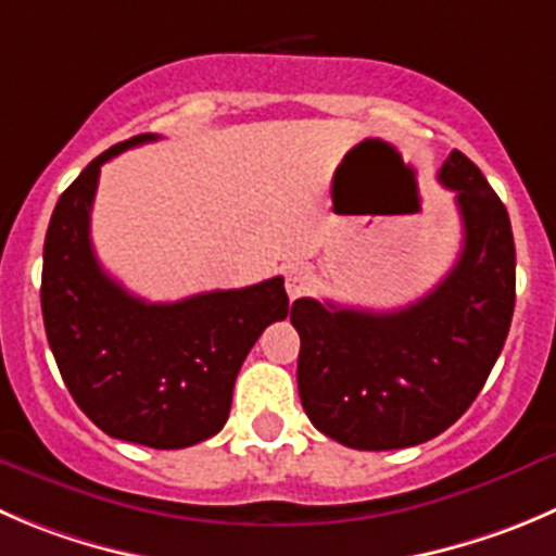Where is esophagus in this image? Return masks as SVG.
<instances>
[{
	"label": "esophagus",
	"instance_id": "obj_1",
	"mask_svg": "<svg viewBox=\"0 0 556 556\" xmlns=\"http://www.w3.org/2000/svg\"><path fill=\"white\" fill-rule=\"evenodd\" d=\"M308 287H311L308 267H303V264H292V267L287 269V294H289V300L303 298V294L308 292Z\"/></svg>",
	"mask_w": 556,
	"mask_h": 556
}]
</instances>
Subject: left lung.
Segmentation results:
<instances>
[{
  "label": "left lung",
  "instance_id": "8db88e82",
  "mask_svg": "<svg viewBox=\"0 0 556 556\" xmlns=\"http://www.w3.org/2000/svg\"><path fill=\"white\" fill-rule=\"evenodd\" d=\"M464 224L458 262L399 311L300 298L298 390L321 433L354 451H399L440 437L483 390L510 330L516 245L500 195L464 152L442 163Z\"/></svg>",
  "mask_w": 556,
  "mask_h": 556
}]
</instances>
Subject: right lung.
Listing matches in <instances>:
<instances>
[{
  "instance_id": "obj_1",
  "label": "right lung",
  "mask_w": 556,
  "mask_h": 556,
  "mask_svg": "<svg viewBox=\"0 0 556 556\" xmlns=\"http://www.w3.org/2000/svg\"><path fill=\"white\" fill-rule=\"evenodd\" d=\"M144 134L94 157L60 195L43 245V325L84 415L114 440L155 451L204 442L224 428L242 361L264 327L287 319L283 278L147 303L103 273L89 240L100 166L155 141Z\"/></svg>"
}]
</instances>
